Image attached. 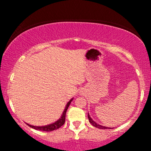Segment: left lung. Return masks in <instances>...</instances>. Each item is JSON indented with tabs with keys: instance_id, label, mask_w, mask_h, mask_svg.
Segmentation results:
<instances>
[{
	"instance_id": "8db88e82",
	"label": "left lung",
	"mask_w": 151,
	"mask_h": 151,
	"mask_svg": "<svg viewBox=\"0 0 151 151\" xmlns=\"http://www.w3.org/2000/svg\"><path fill=\"white\" fill-rule=\"evenodd\" d=\"M88 120H89V122L91 123V124L93 125V126H95V127L98 128V129H111V128H108V127H106V126H101V125H99L97 123H96L95 121H93L92 118H91V116H90L89 113H88Z\"/></svg>"
}]
</instances>
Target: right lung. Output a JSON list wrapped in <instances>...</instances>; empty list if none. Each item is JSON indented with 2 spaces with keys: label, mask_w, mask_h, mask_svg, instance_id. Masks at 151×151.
Masks as SVG:
<instances>
[{
  "label": "right lung",
  "mask_w": 151,
  "mask_h": 151,
  "mask_svg": "<svg viewBox=\"0 0 151 151\" xmlns=\"http://www.w3.org/2000/svg\"><path fill=\"white\" fill-rule=\"evenodd\" d=\"M73 99H74L73 98L71 99H70V101L67 103L66 107H65L64 110H63V114L61 115L60 118H59L58 121H56L55 122H54L53 123H51V124L47 125V126H32V125H30V124H28V125L30 126V127L33 128V129H36V130L45 131V132H51V131L56 130V129H59L60 126H62L63 124H64L65 119H66V110H67V109L68 108V106H69V105H70V104H71V102L72 101Z\"/></svg>",
  "instance_id": "1"
}]
</instances>
